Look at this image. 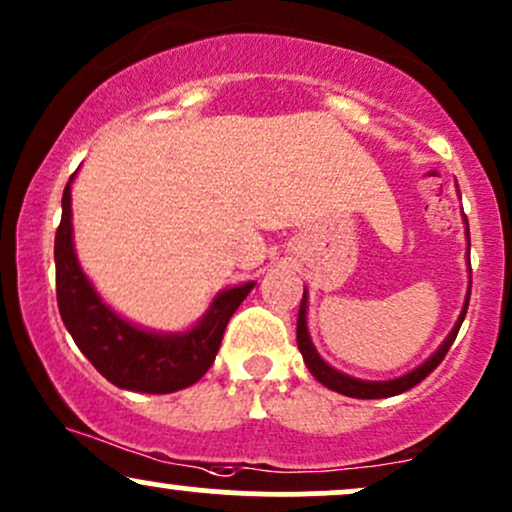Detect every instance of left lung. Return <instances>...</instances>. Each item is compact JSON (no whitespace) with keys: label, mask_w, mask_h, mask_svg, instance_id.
I'll use <instances>...</instances> for the list:
<instances>
[{"label":"left lung","mask_w":512,"mask_h":512,"mask_svg":"<svg viewBox=\"0 0 512 512\" xmlns=\"http://www.w3.org/2000/svg\"><path fill=\"white\" fill-rule=\"evenodd\" d=\"M457 192H460V190H457ZM464 233H467V238H469L467 219H464ZM467 252H469V248H467ZM469 293H472V267H469V289H467V296H464L462 313H460V317H457L455 327H452L448 337L443 339V344H440L438 349L433 351V354L428 356L424 363H421V366L409 370V373L399 375V378H392V380H361V378H354V375H346V373H342V370L332 368L330 363L325 361V358L317 354L313 339H310V332H308V320H305V315H308V291H305V289H303L301 310H298V327H296L298 349H301L305 366H308L310 373H313V378L317 380V383L325 385L327 390H334V392H339V395L356 397V399H383V397L402 395V392H407L414 385H419L421 380H424L433 368H438V363L443 361L445 354H448L452 342H455L457 332H460L464 315H467Z\"/></svg>","instance_id":"obj_1"}]
</instances>
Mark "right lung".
I'll return each mask as SVG.
<instances>
[{"label":"right lung","mask_w":512,"mask_h":512,"mask_svg":"<svg viewBox=\"0 0 512 512\" xmlns=\"http://www.w3.org/2000/svg\"><path fill=\"white\" fill-rule=\"evenodd\" d=\"M62 195V221L55 236L57 305L67 332L72 334L93 368L122 390L168 395L195 385L211 368L228 320L252 291L255 281L223 289L211 298L190 330L156 332L134 325L115 313L84 274L74 250L72 182Z\"/></svg>","instance_id":"obj_1"}]
</instances>
